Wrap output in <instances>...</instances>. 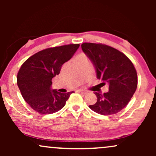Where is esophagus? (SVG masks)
<instances>
[{"label": "esophagus", "instance_id": "obj_1", "mask_svg": "<svg viewBox=\"0 0 156 156\" xmlns=\"http://www.w3.org/2000/svg\"><path fill=\"white\" fill-rule=\"evenodd\" d=\"M77 91H78L79 93L82 94H87V91H84V90H81V89H78Z\"/></svg>", "mask_w": 156, "mask_h": 156}]
</instances>
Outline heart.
I'll return each instance as SVG.
<instances>
[{"mask_svg":"<svg viewBox=\"0 0 156 156\" xmlns=\"http://www.w3.org/2000/svg\"><path fill=\"white\" fill-rule=\"evenodd\" d=\"M87 59V57L85 56L84 54H81V55H78V56L76 57V60L79 61V60H81V59Z\"/></svg>","mask_w":156,"mask_h":156,"instance_id":"obj_1","label":"heart"}]
</instances>
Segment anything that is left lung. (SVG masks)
I'll return each instance as SVG.
<instances>
[{"label": "left lung", "instance_id": "obj_1", "mask_svg": "<svg viewBox=\"0 0 156 156\" xmlns=\"http://www.w3.org/2000/svg\"><path fill=\"white\" fill-rule=\"evenodd\" d=\"M82 49L94 66L101 84H108L106 93L94 92L95 104L89 107L97 114H116L129 104L137 88V72L131 61L116 49L103 44L85 42Z\"/></svg>", "mask_w": 156, "mask_h": 156}]
</instances>
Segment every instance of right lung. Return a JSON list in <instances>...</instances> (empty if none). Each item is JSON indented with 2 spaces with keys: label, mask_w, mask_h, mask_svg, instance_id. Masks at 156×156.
Listing matches in <instances>:
<instances>
[{
  "label": "right lung",
  "mask_w": 156,
  "mask_h": 156,
  "mask_svg": "<svg viewBox=\"0 0 156 156\" xmlns=\"http://www.w3.org/2000/svg\"><path fill=\"white\" fill-rule=\"evenodd\" d=\"M79 47V44H71L45 49L29 57L21 66L17 84L23 99L35 112L51 114L65 106L74 91L61 93L52 89V80Z\"/></svg>",
  "instance_id": "add662e5"
}]
</instances>
